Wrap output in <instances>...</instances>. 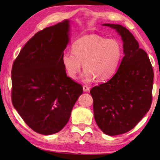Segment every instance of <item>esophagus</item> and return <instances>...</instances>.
Here are the masks:
<instances>
[{"instance_id": "esophagus-1", "label": "esophagus", "mask_w": 160, "mask_h": 160, "mask_svg": "<svg viewBox=\"0 0 160 160\" xmlns=\"http://www.w3.org/2000/svg\"><path fill=\"white\" fill-rule=\"evenodd\" d=\"M82 89H83V91L85 92H86L90 91V88H89V87L87 86V85H83Z\"/></svg>"}]
</instances>
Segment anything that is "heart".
<instances>
[{"label":"heart","instance_id":"obj_1","mask_svg":"<svg viewBox=\"0 0 160 160\" xmlns=\"http://www.w3.org/2000/svg\"><path fill=\"white\" fill-rule=\"evenodd\" d=\"M72 53L65 51L61 63L66 74L75 79L82 66L83 79L90 81L108 80L115 74L123 56V48L117 39L88 34L80 37L72 47Z\"/></svg>","mask_w":160,"mask_h":160}]
</instances>
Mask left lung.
<instances>
[{"label": "left lung", "instance_id": "obj_1", "mask_svg": "<svg viewBox=\"0 0 160 160\" xmlns=\"http://www.w3.org/2000/svg\"><path fill=\"white\" fill-rule=\"evenodd\" d=\"M102 25L120 35L124 56L114 75L92 88L90 94L97 126L105 134L117 135L131 131L148 112L154 72L147 53L128 29L115 24Z\"/></svg>", "mask_w": 160, "mask_h": 160}]
</instances>
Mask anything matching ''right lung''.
Here are the masks:
<instances>
[{
	"label": "right lung",
	"instance_id": "add662e5",
	"mask_svg": "<svg viewBox=\"0 0 160 160\" xmlns=\"http://www.w3.org/2000/svg\"><path fill=\"white\" fill-rule=\"evenodd\" d=\"M70 29V20H65L38 32L12 65L13 107L29 127L42 135L63 129L83 92L61 63Z\"/></svg>",
	"mask_w": 160,
	"mask_h": 160
}]
</instances>
